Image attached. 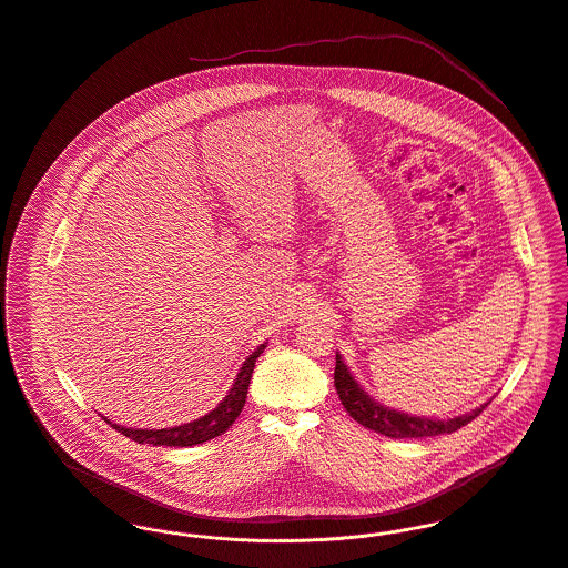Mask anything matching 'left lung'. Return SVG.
Masks as SVG:
<instances>
[{
  "mask_svg": "<svg viewBox=\"0 0 568 568\" xmlns=\"http://www.w3.org/2000/svg\"><path fill=\"white\" fill-rule=\"evenodd\" d=\"M335 389L337 396L344 405V409L351 414V418H355L359 425H364L371 432H377L381 436L387 438H434L442 434H453L457 429H462L464 425H468L470 420H475L486 407L488 403H484L481 407L448 418V420H434V418H420V416H409L389 407H383L377 400H373L364 387L355 381L351 375V371L346 368V364L342 362L339 355H335Z\"/></svg>",
  "mask_w": 568,
  "mask_h": 568,
  "instance_id": "left-lung-1",
  "label": "left lung"
}]
</instances>
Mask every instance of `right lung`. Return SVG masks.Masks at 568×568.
<instances>
[{
    "label": "right lung",
    "instance_id": "1",
    "mask_svg": "<svg viewBox=\"0 0 568 568\" xmlns=\"http://www.w3.org/2000/svg\"><path fill=\"white\" fill-rule=\"evenodd\" d=\"M265 351V344L256 346L253 355L244 362L240 375L235 378L231 392L224 396V400L209 412L206 416L191 420L179 427H170V429H126L122 425H115L111 420H106L113 429H118L122 436H126L130 440L139 442V444H152V446H193V444H202V442L213 440L217 436H222L242 414L244 403H246V394H248V385L253 377L254 362L256 357Z\"/></svg>",
    "mask_w": 568,
    "mask_h": 568
}]
</instances>
